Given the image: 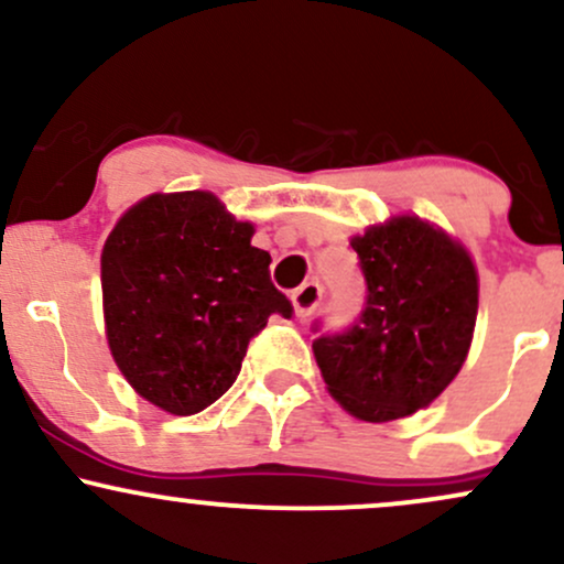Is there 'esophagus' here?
Listing matches in <instances>:
<instances>
[{
    "mask_svg": "<svg viewBox=\"0 0 564 564\" xmlns=\"http://www.w3.org/2000/svg\"><path fill=\"white\" fill-rule=\"evenodd\" d=\"M321 300H323V286H321V283H315V281L302 283V286L296 289L294 294H291V302H294V310H296V315H300V318H307V315H313L315 310H318Z\"/></svg>",
    "mask_w": 564,
    "mask_h": 564,
    "instance_id": "34e87169",
    "label": "esophagus"
}]
</instances>
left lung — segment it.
<instances>
[{"mask_svg":"<svg viewBox=\"0 0 564 564\" xmlns=\"http://www.w3.org/2000/svg\"><path fill=\"white\" fill-rule=\"evenodd\" d=\"M366 300L341 332L313 341L328 392L364 422H392L430 405L467 360L477 321L469 254L419 217L352 238Z\"/></svg>","mask_w":564,"mask_h":564,"instance_id":"1","label":"left lung"}]
</instances>
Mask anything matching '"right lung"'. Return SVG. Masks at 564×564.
Wrapping results in <instances>:
<instances>
[{"mask_svg":"<svg viewBox=\"0 0 564 564\" xmlns=\"http://www.w3.org/2000/svg\"><path fill=\"white\" fill-rule=\"evenodd\" d=\"M212 193L151 196L102 246V310L116 366L174 416L223 398L270 315L294 307L270 281V254L251 246Z\"/></svg>","mask_w":564,"mask_h":564,"instance_id":"1","label":"right lung"}]
</instances>
